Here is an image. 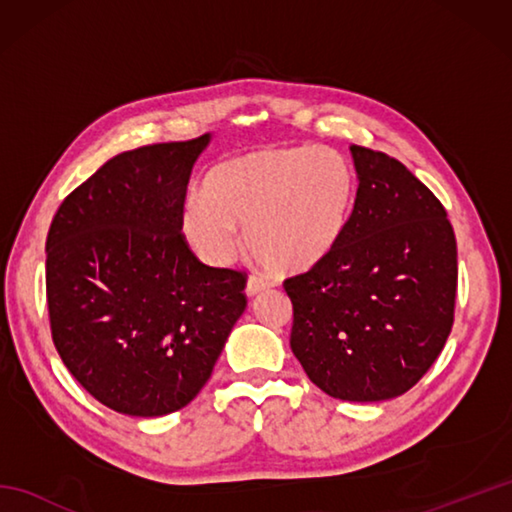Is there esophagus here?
I'll use <instances>...</instances> for the list:
<instances>
[{
	"mask_svg": "<svg viewBox=\"0 0 512 512\" xmlns=\"http://www.w3.org/2000/svg\"><path fill=\"white\" fill-rule=\"evenodd\" d=\"M270 286H273V281H270V279H266L262 275H253V277H248V281H246V295L255 297L262 290H268Z\"/></svg>",
	"mask_w": 512,
	"mask_h": 512,
	"instance_id": "esophagus-1",
	"label": "esophagus"
}]
</instances>
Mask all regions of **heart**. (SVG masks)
Wrapping results in <instances>:
<instances>
[{
    "label": "heart",
    "mask_w": 512,
    "mask_h": 512,
    "mask_svg": "<svg viewBox=\"0 0 512 512\" xmlns=\"http://www.w3.org/2000/svg\"><path fill=\"white\" fill-rule=\"evenodd\" d=\"M356 176L347 158L325 147L250 151L206 173L202 193L182 204L180 228L211 266L231 264L244 237L259 262L301 273L341 242L354 211Z\"/></svg>",
    "instance_id": "heart-1"
}]
</instances>
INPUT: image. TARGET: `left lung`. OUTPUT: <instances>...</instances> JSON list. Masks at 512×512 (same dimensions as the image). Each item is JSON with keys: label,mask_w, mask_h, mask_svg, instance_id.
Returning a JSON list of instances; mask_svg holds the SVG:
<instances>
[{"label": "left lung", "mask_w": 512, "mask_h": 512, "mask_svg": "<svg viewBox=\"0 0 512 512\" xmlns=\"http://www.w3.org/2000/svg\"><path fill=\"white\" fill-rule=\"evenodd\" d=\"M358 191L341 242L284 281L290 347L332 398L405 394L449 339L458 246L440 200L383 151L352 145Z\"/></svg>", "instance_id": "8db88e82"}]
</instances>
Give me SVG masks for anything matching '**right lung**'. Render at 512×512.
I'll return each instance as SVG.
<instances>
[{
  "label": "right lung",
  "instance_id": "obj_1",
  "mask_svg": "<svg viewBox=\"0 0 512 512\" xmlns=\"http://www.w3.org/2000/svg\"><path fill=\"white\" fill-rule=\"evenodd\" d=\"M211 134L107 160L59 206L46 239L52 341L85 391L158 418L211 378L246 310V275L204 266L180 228Z\"/></svg>",
  "mask_w": 512,
  "mask_h": 512
}]
</instances>
